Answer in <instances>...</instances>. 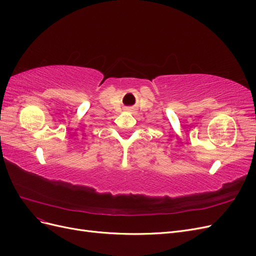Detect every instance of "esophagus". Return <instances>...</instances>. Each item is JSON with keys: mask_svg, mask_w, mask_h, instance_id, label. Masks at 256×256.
Masks as SVG:
<instances>
[{"mask_svg": "<svg viewBox=\"0 0 256 256\" xmlns=\"http://www.w3.org/2000/svg\"><path fill=\"white\" fill-rule=\"evenodd\" d=\"M130 111H131V110H130Z\"/></svg>", "mask_w": 256, "mask_h": 256, "instance_id": "34e87169", "label": "esophagus"}]
</instances>
